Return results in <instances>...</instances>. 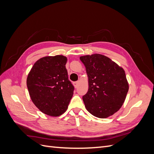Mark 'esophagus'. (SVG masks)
Segmentation results:
<instances>
[{
	"label": "esophagus",
	"mask_w": 154,
	"mask_h": 154,
	"mask_svg": "<svg viewBox=\"0 0 154 154\" xmlns=\"http://www.w3.org/2000/svg\"><path fill=\"white\" fill-rule=\"evenodd\" d=\"M78 85H79V82H78V81L74 82V87H75L76 88L78 86Z\"/></svg>",
	"instance_id": "esophagus-1"
}]
</instances>
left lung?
Returning a JSON list of instances; mask_svg holds the SVG:
<instances>
[{"instance_id":"left-lung-1","label":"left lung","mask_w":154,"mask_h":154,"mask_svg":"<svg viewBox=\"0 0 154 154\" xmlns=\"http://www.w3.org/2000/svg\"><path fill=\"white\" fill-rule=\"evenodd\" d=\"M88 78V89L83 96L88 112L106 118L118 112L128 91L124 69L109 58L100 54L80 57Z\"/></svg>"}]
</instances>
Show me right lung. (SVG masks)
I'll list each match as a JSON object with an SVG mask.
<instances>
[{
	"instance_id": "1",
	"label": "right lung",
	"mask_w": 154,
	"mask_h": 154,
	"mask_svg": "<svg viewBox=\"0 0 154 154\" xmlns=\"http://www.w3.org/2000/svg\"><path fill=\"white\" fill-rule=\"evenodd\" d=\"M67 60L63 55L42 58L35 63L27 78L32 101L50 116L63 114L73 95L74 87L68 78Z\"/></svg>"
}]
</instances>
